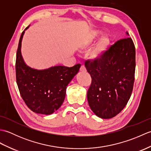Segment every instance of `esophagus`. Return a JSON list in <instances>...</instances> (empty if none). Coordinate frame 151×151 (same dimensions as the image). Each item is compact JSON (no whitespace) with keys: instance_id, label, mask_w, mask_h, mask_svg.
I'll return each mask as SVG.
<instances>
[{"instance_id":"esophagus-1","label":"esophagus","mask_w":151,"mask_h":151,"mask_svg":"<svg viewBox=\"0 0 151 151\" xmlns=\"http://www.w3.org/2000/svg\"><path fill=\"white\" fill-rule=\"evenodd\" d=\"M80 70H81V72H84V73H86V67L84 66V65H82L81 69H80Z\"/></svg>"}]
</instances>
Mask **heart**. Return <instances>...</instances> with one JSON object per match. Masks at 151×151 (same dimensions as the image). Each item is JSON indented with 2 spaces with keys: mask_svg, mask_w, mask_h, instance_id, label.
I'll use <instances>...</instances> for the list:
<instances>
[{
  "mask_svg": "<svg viewBox=\"0 0 151 151\" xmlns=\"http://www.w3.org/2000/svg\"><path fill=\"white\" fill-rule=\"evenodd\" d=\"M101 34V32L98 30H93L91 32L90 35L88 39L83 45V48H87L93 43L96 38L98 37ZM110 41L107 36H102L90 52H89V58L94 61H101L104 58L107 53Z\"/></svg>",
  "mask_w": 151,
  "mask_h": 151,
  "instance_id": "1",
  "label": "heart"
}]
</instances>
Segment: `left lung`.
I'll return each instance as SVG.
<instances>
[{
	"instance_id": "1",
	"label": "left lung",
	"mask_w": 151,
	"mask_h": 151,
	"mask_svg": "<svg viewBox=\"0 0 151 151\" xmlns=\"http://www.w3.org/2000/svg\"><path fill=\"white\" fill-rule=\"evenodd\" d=\"M110 47L101 61H86L92 78L87 98L93 112L102 119L115 117L123 110L132 94L136 49L128 32Z\"/></svg>"
}]
</instances>
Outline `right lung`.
<instances>
[{
  "label": "right lung",
  "instance_id": "add662e5",
  "mask_svg": "<svg viewBox=\"0 0 151 151\" xmlns=\"http://www.w3.org/2000/svg\"><path fill=\"white\" fill-rule=\"evenodd\" d=\"M19 40L16 55V81L21 97L30 110L37 114L50 115L64 101L67 86L79 71L81 64L72 67L52 66L45 69L32 68L25 63L21 54V42L25 30Z\"/></svg>",
  "mask_w": 151,
  "mask_h": 151
}]
</instances>
